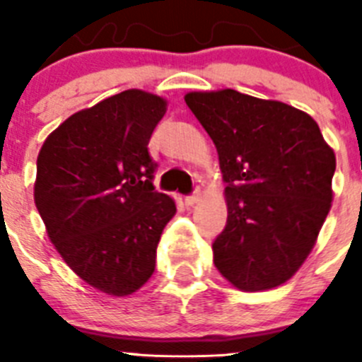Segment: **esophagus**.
Returning <instances> with one entry per match:
<instances>
[{
  "mask_svg": "<svg viewBox=\"0 0 362 362\" xmlns=\"http://www.w3.org/2000/svg\"><path fill=\"white\" fill-rule=\"evenodd\" d=\"M201 197H203V194H201V190H195L194 194L188 195V197L185 199V203H187L188 206H194L195 203H199V201H201Z\"/></svg>",
  "mask_w": 362,
  "mask_h": 362,
  "instance_id": "obj_1",
  "label": "esophagus"
}]
</instances>
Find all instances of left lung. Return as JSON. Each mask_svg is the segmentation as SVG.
<instances>
[{
  "label": "left lung",
  "mask_w": 362,
  "mask_h": 362,
  "mask_svg": "<svg viewBox=\"0 0 362 362\" xmlns=\"http://www.w3.org/2000/svg\"><path fill=\"white\" fill-rule=\"evenodd\" d=\"M185 102L214 140L228 183L215 267L246 293L285 284L332 206L336 154L313 116L284 102L235 89L192 91Z\"/></svg>",
  "instance_id": "obj_1"
}]
</instances>
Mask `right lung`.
Segmentation results:
<instances>
[{"label": "right lung", "instance_id": "add662e5", "mask_svg": "<svg viewBox=\"0 0 362 362\" xmlns=\"http://www.w3.org/2000/svg\"><path fill=\"white\" fill-rule=\"evenodd\" d=\"M167 100L127 89L62 122L37 156L34 199L73 273L111 296L152 276L174 199L154 190L148 140Z\"/></svg>", "mask_w": 362, "mask_h": 362}]
</instances>
